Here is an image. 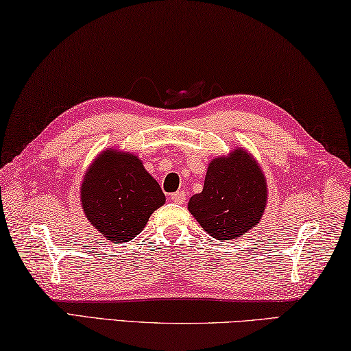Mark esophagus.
Segmentation results:
<instances>
[{
    "label": "esophagus",
    "mask_w": 351,
    "mask_h": 351,
    "mask_svg": "<svg viewBox=\"0 0 351 351\" xmlns=\"http://www.w3.org/2000/svg\"><path fill=\"white\" fill-rule=\"evenodd\" d=\"M171 200L176 202L177 205H182L183 202L186 200V194H185V191H177L174 194H171Z\"/></svg>",
    "instance_id": "1"
}]
</instances>
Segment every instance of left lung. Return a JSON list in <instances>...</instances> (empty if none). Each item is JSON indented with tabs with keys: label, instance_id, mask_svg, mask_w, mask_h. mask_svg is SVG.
I'll use <instances>...</instances> for the list:
<instances>
[{
	"label": "left lung",
	"instance_id": "1",
	"mask_svg": "<svg viewBox=\"0 0 351 351\" xmlns=\"http://www.w3.org/2000/svg\"><path fill=\"white\" fill-rule=\"evenodd\" d=\"M267 180L245 149L213 158L204 191L194 194L188 210L208 234L230 242L259 223L267 206Z\"/></svg>",
	"mask_w": 351,
	"mask_h": 351
}]
</instances>
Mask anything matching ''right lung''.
Masks as SVG:
<instances>
[{"mask_svg":"<svg viewBox=\"0 0 351 351\" xmlns=\"http://www.w3.org/2000/svg\"><path fill=\"white\" fill-rule=\"evenodd\" d=\"M82 208L89 222L114 243L137 237L151 214L165 204L157 180L129 152L106 149L82 183Z\"/></svg>","mask_w":351,"mask_h":351,"instance_id":"1","label":"right lung"}]
</instances>
